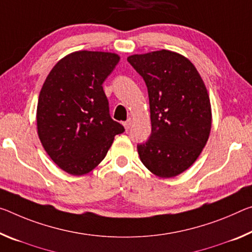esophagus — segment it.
Returning <instances> with one entry per match:
<instances>
[{"mask_svg": "<svg viewBox=\"0 0 252 252\" xmlns=\"http://www.w3.org/2000/svg\"><path fill=\"white\" fill-rule=\"evenodd\" d=\"M132 123H133V121H132V119H127L126 121L123 123V126H125V127H126V130H129L130 127H131V126H132Z\"/></svg>", "mask_w": 252, "mask_h": 252, "instance_id": "esophagus-1", "label": "esophagus"}]
</instances>
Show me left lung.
Returning <instances> with one entry per match:
<instances>
[{"label":"left lung","instance_id":"obj_1","mask_svg":"<svg viewBox=\"0 0 252 252\" xmlns=\"http://www.w3.org/2000/svg\"><path fill=\"white\" fill-rule=\"evenodd\" d=\"M149 95L151 134L138 145L140 160L160 178H171L196 161L209 140L212 109L201 75L189 58L161 49L127 57Z\"/></svg>","mask_w":252,"mask_h":252}]
</instances>
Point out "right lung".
Segmentation results:
<instances>
[{
  "label": "right lung",
  "mask_w": 252,
  "mask_h": 252,
  "mask_svg": "<svg viewBox=\"0 0 252 252\" xmlns=\"http://www.w3.org/2000/svg\"><path fill=\"white\" fill-rule=\"evenodd\" d=\"M120 61L105 51H74L48 74L37 105L43 149L59 168L74 176L93 170L125 131L112 120L104 83Z\"/></svg>",
  "instance_id": "add662e5"
}]
</instances>
